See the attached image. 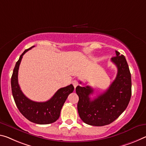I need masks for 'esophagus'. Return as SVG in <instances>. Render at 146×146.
Returning <instances> with one entry per match:
<instances>
[{"label": "esophagus", "mask_w": 146, "mask_h": 146, "mask_svg": "<svg viewBox=\"0 0 146 146\" xmlns=\"http://www.w3.org/2000/svg\"><path fill=\"white\" fill-rule=\"evenodd\" d=\"M72 84H73V86L75 87V88L77 87V86L78 85V81H77V80H73Z\"/></svg>", "instance_id": "34e87169"}]
</instances>
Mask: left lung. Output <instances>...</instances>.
Segmentation results:
<instances>
[{"label":"left lung","instance_id":"left-lung-1","mask_svg":"<svg viewBox=\"0 0 146 146\" xmlns=\"http://www.w3.org/2000/svg\"><path fill=\"white\" fill-rule=\"evenodd\" d=\"M116 56L111 61L116 66L117 73L109 88L94 99L90 98L94 90L89 86H77L76 93L79 100L77 110L85 123L93 126H104L116 119L129 105L131 97V76L123 55L115 50ZM81 84V82H80Z\"/></svg>","mask_w":146,"mask_h":146}]
</instances>
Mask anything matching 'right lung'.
<instances>
[{
    "label": "right lung",
    "mask_w": 146,
    "mask_h": 146,
    "mask_svg": "<svg viewBox=\"0 0 146 146\" xmlns=\"http://www.w3.org/2000/svg\"><path fill=\"white\" fill-rule=\"evenodd\" d=\"M32 47L34 46L25 50L16 62L11 78L12 95L19 112L27 119L40 125L52 123L59 118L62 106L69 95L73 92L74 86L70 84L62 88L45 102H36L27 98L18 84V70L23 56Z\"/></svg>",
    "instance_id": "right-lung-1"
}]
</instances>
